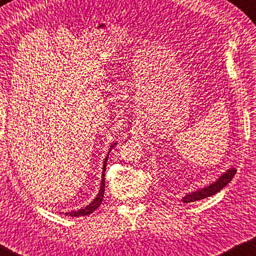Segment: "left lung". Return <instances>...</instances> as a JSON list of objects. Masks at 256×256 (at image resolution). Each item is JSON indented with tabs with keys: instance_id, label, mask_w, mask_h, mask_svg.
Returning <instances> with one entry per match:
<instances>
[{
	"instance_id": "left-lung-1",
	"label": "left lung",
	"mask_w": 256,
	"mask_h": 256,
	"mask_svg": "<svg viewBox=\"0 0 256 256\" xmlns=\"http://www.w3.org/2000/svg\"><path fill=\"white\" fill-rule=\"evenodd\" d=\"M236 173V170L234 168H228L226 172L223 173L221 176H220L216 181L213 182L212 184L208 185L201 190H198V191H194L192 193H188L185 195V196L182 198L183 203H192L195 201H200V200L206 198L208 196H212V195L216 194L218 192L221 191L223 188L226 186V185L231 182V180Z\"/></svg>"
}]
</instances>
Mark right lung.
<instances>
[{"label": "right lung", "mask_w": 256, "mask_h": 256, "mask_svg": "<svg viewBox=\"0 0 256 256\" xmlns=\"http://www.w3.org/2000/svg\"><path fill=\"white\" fill-rule=\"evenodd\" d=\"M118 143L114 142L111 148H110V151H111L112 148H114L115 145ZM108 151V152H110ZM108 153L106 155V158L104 160V164H103V171H102V181H101V186H100V191L96 195V198H95L93 201L90 203L86 206L81 208V210H78V211H71V212H66L65 215H70V216H85V215H88L93 213L95 210H96L100 205H101L102 201H103V198H104V191H105V168H106V162H108Z\"/></svg>", "instance_id": "right-lung-1"}]
</instances>
